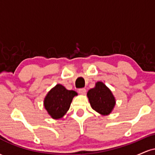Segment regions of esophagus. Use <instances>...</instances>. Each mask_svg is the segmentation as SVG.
Here are the masks:
<instances>
[{
	"instance_id": "1",
	"label": "esophagus",
	"mask_w": 155,
	"mask_h": 155,
	"mask_svg": "<svg viewBox=\"0 0 155 155\" xmlns=\"http://www.w3.org/2000/svg\"><path fill=\"white\" fill-rule=\"evenodd\" d=\"M79 93L81 94V95H85V93H86V89H84V88L79 89Z\"/></svg>"
}]
</instances>
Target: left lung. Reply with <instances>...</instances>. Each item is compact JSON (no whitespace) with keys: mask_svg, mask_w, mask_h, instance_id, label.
<instances>
[{"mask_svg":"<svg viewBox=\"0 0 155 155\" xmlns=\"http://www.w3.org/2000/svg\"><path fill=\"white\" fill-rule=\"evenodd\" d=\"M87 96L92 109L104 116L110 114L116 105L111 90L102 81L96 82L95 87L89 90Z\"/></svg>","mask_w":155,"mask_h":155,"instance_id":"left-lung-1","label":"left lung"}]
</instances>
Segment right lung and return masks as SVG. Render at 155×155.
I'll return each mask as SVG.
<instances>
[{"label":"right lung","instance_id":"add662e5","mask_svg":"<svg viewBox=\"0 0 155 155\" xmlns=\"http://www.w3.org/2000/svg\"><path fill=\"white\" fill-rule=\"evenodd\" d=\"M76 95H78L76 92L67 90L62 84H58L44 97V108L51 118L58 120L67 113L73 98Z\"/></svg>","mask_w":155,"mask_h":155}]
</instances>
